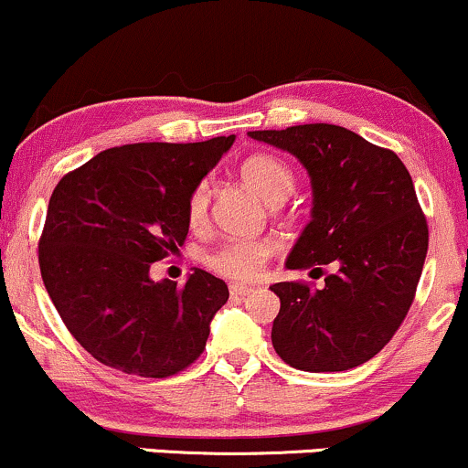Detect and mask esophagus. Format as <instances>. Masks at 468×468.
<instances>
[{
	"instance_id": "34e87169",
	"label": "esophagus",
	"mask_w": 468,
	"mask_h": 468,
	"mask_svg": "<svg viewBox=\"0 0 468 468\" xmlns=\"http://www.w3.org/2000/svg\"><path fill=\"white\" fill-rule=\"evenodd\" d=\"M252 292H254L252 285H243V283H232V285H229V294H232V296H248V294H252Z\"/></svg>"
}]
</instances>
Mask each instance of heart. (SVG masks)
Wrapping results in <instances>:
<instances>
[{
    "label": "heart",
    "mask_w": 468,
    "mask_h": 468,
    "mask_svg": "<svg viewBox=\"0 0 468 468\" xmlns=\"http://www.w3.org/2000/svg\"><path fill=\"white\" fill-rule=\"evenodd\" d=\"M240 178L268 203H281L294 189V174L285 160L272 154H254L240 163ZM212 203L209 185L198 183L187 198V220L192 228H203ZM276 245L272 239L228 240L212 250L205 259L209 270L234 281H252L263 272L265 263L272 259Z\"/></svg>",
    "instance_id": "b5f03b06"
}]
</instances>
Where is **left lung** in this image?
Wrapping results in <instances>:
<instances>
[{
    "mask_svg": "<svg viewBox=\"0 0 468 468\" xmlns=\"http://www.w3.org/2000/svg\"><path fill=\"white\" fill-rule=\"evenodd\" d=\"M250 135L299 158L313 183V220L285 268H336L321 290L301 281L270 288L281 299L276 355L308 373L361 366L393 339L424 268L429 225L413 178L395 152L336 124Z\"/></svg>",
    "mask_w": 468,
    "mask_h": 468,
    "instance_id": "obj_1",
    "label": "left lung"
}]
</instances>
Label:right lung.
Returning <instances> with one entry per match:
<instances>
[{
	"label": "right lung",
	"instance_id": "obj_1",
	"mask_svg": "<svg viewBox=\"0 0 468 468\" xmlns=\"http://www.w3.org/2000/svg\"><path fill=\"white\" fill-rule=\"evenodd\" d=\"M232 143L234 135L122 144L53 189L39 270L69 333L100 364L163 379L205 350L229 299L225 281L196 268L178 285L152 281L149 268L183 248L189 194Z\"/></svg>",
	"mask_w": 468,
	"mask_h": 468
}]
</instances>
